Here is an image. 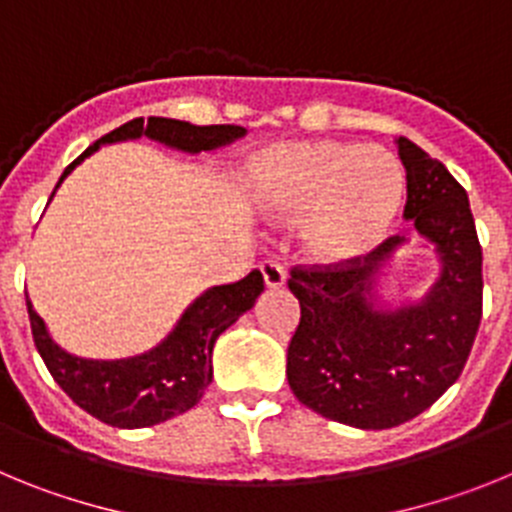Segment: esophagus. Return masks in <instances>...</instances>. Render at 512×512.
<instances>
[{
    "label": "esophagus",
    "mask_w": 512,
    "mask_h": 512,
    "mask_svg": "<svg viewBox=\"0 0 512 512\" xmlns=\"http://www.w3.org/2000/svg\"><path fill=\"white\" fill-rule=\"evenodd\" d=\"M261 274H264V282L269 289H279L287 282V271H284V266L277 264V261H264V264H261Z\"/></svg>",
    "instance_id": "1"
}]
</instances>
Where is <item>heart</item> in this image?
<instances>
[{
  "instance_id": "obj_1",
  "label": "heart",
  "mask_w": 512,
  "mask_h": 512,
  "mask_svg": "<svg viewBox=\"0 0 512 512\" xmlns=\"http://www.w3.org/2000/svg\"><path fill=\"white\" fill-rule=\"evenodd\" d=\"M251 197L274 220L302 218L312 259L348 264L395 228L405 174L390 151L348 140L279 143L251 161Z\"/></svg>"
}]
</instances>
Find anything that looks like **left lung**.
I'll return each mask as SVG.
<instances>
[{"instance_id":"left-lung-1","label":"left lung","mask_w":512,"mask_h":512,"mask_svg":"<svg viewBox=\"0 0 512 512\" xmlns=\"http://www.w3.org/2000/svg\"><path fill=\"white\" fill-rule=\"evenodd\" d=\"M408 174L405 220L438 256V277L420 300L379 307V284L405 235L361 261L292 269L300 325L287 348L297 400L361 431L395 428L449 390L467 364L482 318V248L469 197L449 169L413 140L397 138Z\"/></svg>"}]
</instances>
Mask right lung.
I'll use <instances>...</instances> for the list:
<instances>
[{
    "label": "right lung",
    "mask_w": 512,
    "mask_h": 512,
    "mask_svg": "<svg viewBox=\"0 0 512 512\" xmlns=\"http://www.w3.org/2000/svg\"><path fill=\"white\" fill-rule=\"evenodd\" d=\"M241 135H246V128L241 125H192L171 117H148V122H143V117H135L112 133L102 135L74 164L66 166L56 189L84 158L107 143L151 138L174 151L200 153L233 143ZM261 292V271H251L246 279L235 284L210 287L184 310L174 330L158 346L146 354L115 361L81 359L69 354L53 341L51 330L35 312L27 292L25 302L35 348L58 387L81 410H87L102 423L115 428H146L187 413L200 402L212 382V348L217 336L241 318L243 312L251 310Z\"/></svg>",
    "instance_id": "obj_1"
}]
</instances>
